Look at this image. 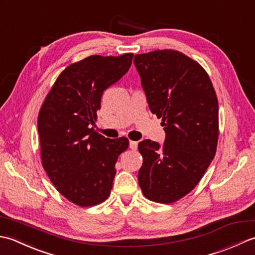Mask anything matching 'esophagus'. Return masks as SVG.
Wrapping results in <instances>:
<instances>
[{
	"instance_id": "esophagus-1",
	"label": "esophagus",
	"mask_w": 255,
	"mask_h": 255,
	"mask_svg": "<svg viewBox=\"0 0 255 255\" xmlns=\"http://www.w3.org/2000/svg\"><path fill=\"white\" fill-rule=\"evenodd\" d=\"M129 147H130L131 150H137L138 142L137 141H132V140H130V141H129Z\"/></svg>"
}]
</instances>
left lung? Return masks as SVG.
<instances>
[{"label":"left lung","instance_id":"left-lung-1","mask_svg":"<svg viewBox=\"0 0 255 255\" xmlns=\"http://www.w3.org/2000/svg\"><path fill=\"white\" fill-rule=\"evenodd\" d=\"M134 66L165 140L147 139L138 182L144 197L172 204L192 192L215 158L219 136L218 100L205 69L184 53L154 50L136 55Z\"/></svg>","mask_w":255,"mask_h":255}]
</instances>
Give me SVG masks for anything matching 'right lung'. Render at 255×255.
<instances>
[{"label":"right lung","instance_id":"obj_1","mask_svg":"<svg viewBox=\"0 0 255 255\" xmlns=\"http://www.w3.org/2000/svg\"><path fill=\"white\" fill-rule=\"evenodd\" d=\"M132 53L90 56L59 75L38 114L41 164L57 191L70 202L90 207L108 198L125 137L108 139L92 127L106 89L126 74Z\"/></svg>","mask_w":255,"mask_h":255}]
</instances>
